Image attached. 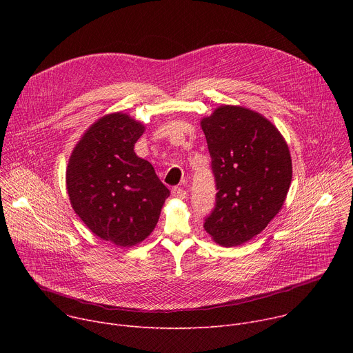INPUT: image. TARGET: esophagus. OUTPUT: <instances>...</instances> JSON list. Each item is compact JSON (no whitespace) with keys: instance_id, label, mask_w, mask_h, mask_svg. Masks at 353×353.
<instances>
[{"instance_id":"obj_1","label":"esophagus","mask_w":353,"mask_h":353,"mask_svg":"<svg viewBox=\"0 0 353 353\" xmlns=\"http://www.w3.org/2000/svg\"><path fill=\"white\" fill-rule=\"evenodd\" d=\"M172 195H173L174 198L184 199V198H187V191H185L184 188H181V187H173V188H172Z\"/></svg>"}]
</instances>
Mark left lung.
<instances>
[{
  "label": "left lung",
  "instance_id": "8db88e82",
  "mask_svg": "<svg viewBox=\"0 0 353 353\" xmlns=\"http://www.w3.org/2000/svg\"><path fill=\"white\" fill-rule=\"evenodd\" d=\"M201 127L218 190L204 219L216 243L234 247L261 233L282 208L292 181L289 148L261 114L221 106Z\"/></svg>",
  "mask_w": 353,
  "mask_h": 353
}]
</instances>
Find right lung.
<instances>
[{
  "label": "right lung",
  "instance_id": "obj_1",
  "mask_svg": "<svg viewBox=\"0 0 353 353\" xmlns=\"http://www.w3.org/2000/svg\"><path fill=\"white\" fill-rule=\"evenodd\" d=\"M143 125L123 113L97 120L70 158L71 205L100 239L127 247L142 241L159 221L169 188L134 145Z\"/></svg>",
  "mask_w": 353,
  "mask_h": 353
}]
</instances>
